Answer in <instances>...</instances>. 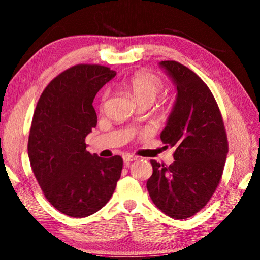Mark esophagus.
I'll use <instances>...</instances> for the list:
<instances>
[{
    "instance_id": "obj_1",
    "label": "esophagus",
    "mask_w": 260,
    "mask_h": 260,
    "mask_svg": "<svg viewBox=\"0 0 260 260\" xmlns=\"http://www.w3.org/2000/svg\"><path fill=\"white\" fill-rule=\"evenodd\" d=\"M123 160H124V162L126 163V165H129L132 161L137 160V157L132 156V155H124V156H123Z\"/></svg>"
}]
</instances>
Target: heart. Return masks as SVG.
Returning <instances> with one entry per match:
<instances>
[{"mask_svg": "<svg viewBox=\"0 0 260 260\" xmlns=\"http://www.w3.org/2000/svg\"><path fill=\"white\" fill-rule=\"evenodd\" d=\"M126 88L133 93L137 103H152L165 88V82L158 76L147 71L134 74L126 82ZM108 98V91L104 90L100 99V108L103 109Z\"/></svg>", "mask_w": 260, "mask_h": 260, "instance_id": "heart-1", "label": "heart"}]
</instances>
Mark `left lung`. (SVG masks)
<instances>
[{
  "instance_id": "left-lung-1",
  "label": "left lung",
  "mask_w": 260,
  "mask_h": 260,
  "mask_svg": "<svg viewBox=\"0 0 260 260\" xmlns=\"http://www.w3.org/2000/svg\"><path fill=\"white\" fill-rule=\"evenodd\" d=\"M160 65L177 86V100L160 138L174 146L175 161L151 160L146 187L155 206L174 219H186L207 206L219 184L229 143L223 119L202 79L177 61Z\"/></svg>"
}]
</instances>
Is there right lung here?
<instances>
[{
	"mask_svg": "<svg viewBox=\"0 0 260 260\" xmlns=\"http://www.w3.org/2000/svg\"><path fill=\"white\" fill-rule=\"evenodd\" d=\"M115 76L103 65H74L49 82L37 103L27 145L31 170L45 198L67 216L101 210L120 179L122 158L90 154L85 143L97 125L94 95Z\"/></svg>",
	"mask_w": 260,
	"mask_h": 260,
	"instance_id": "add662e5",
	"label": "right lung"
}]
</instances>
